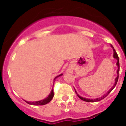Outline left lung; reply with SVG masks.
<instances>
[{"label": "left lung", "mask_w": 126, "mask_h": 126, "mask_svg": "<svg viewBox=\"0 0 126 126\" xmlns=\"http://www.w3.org/2000/svg\"><path fill=\"white\" fill-rule=\"evenodd\" d=\"M111 47H112V48H113V57L115 58V59H116L117 60V67H118V69H117V76L116 77V78H115V84H114V85L113 86V87L112 88L110 89V90H109V92H107V93H105V94H104L102 96H101V97L100 98H95V99H88V98H83L82 97V96H79L78 93H76V92L75 91V92L76 93L77 95H78V96L79 98L81 100H82L84 101V102H98V101H100L101 100H102V99L105 98L107 96L108 94H109V93H110L111 91H112V90H113V88H114V87H115V86H116L117 84V83L118 81V79H119V57H118V55L116 51L115 50V49H114V48L113 47V46L112 45H111Z\"/></svg>", "instance_id": "8db88e82"}]
</instances>
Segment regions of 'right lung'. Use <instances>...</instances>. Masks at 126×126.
Here are the masks:
<instances>
[{
	"label": "right lung",
	"instance_id": "add662e5",
	"mask_svg": "<svg viewBox=\"0 0 126 126\" xmlns=\"http://www.w3.org/2000/svg\"><path fill=\"white\" fill-rule=\"evenodd\" d=\"M62 74H60L59 76H58L55 77V79H54V81H55V79L57 78V77L60 76H62ZM53 90L52 89V90L51 91V93H50L49 95L47 96V97L46 98L43 99V100H40V101H37V102H28V101H25L27 103H28V104L30 105H45L47 104V103H49L50 102L51 100H52V99L53 98Z\"/></svg>",
	"mask_w": 126,
	"mask_h": 126
}]
</instances>
